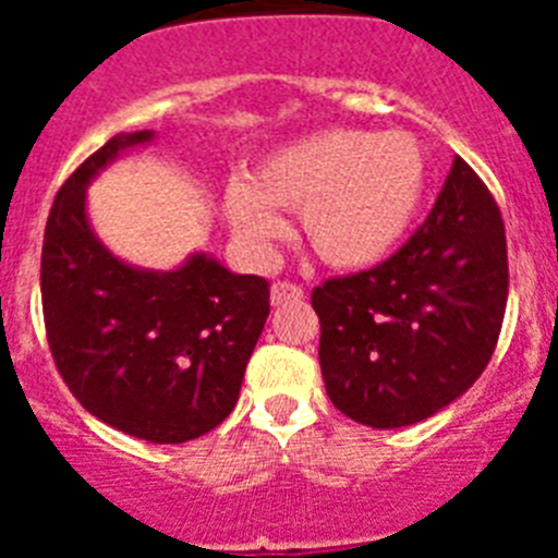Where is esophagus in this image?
<instances>
[{"label": "esophagus", "mask_w": 558, "mask_h": 558, "mask_svg": "<svg viewBox=\"0 0 558 558\" xmlns=\"http://www.w3.org/2000/svg\"><path fill=\"white\" fill-rule=\"evenodd\" d=\"M304 299V290L293 282H274L270 284V304L279 307V304H288V302H302Z\"/></svg>", "instance_id": "1"}]
</instances>
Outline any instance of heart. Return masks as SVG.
<instances>
[{
  "label": "heart",
  "mask_w": 558,
  "mask_h": 558,
  "mask_svg": "<svg viewBox=\"0 0 558 558\" xmlns=\"http://www.w3.org/2000/svg\"><path fill=\"white\" fill-rule=\"evenodd\" d=\"M430 165L408 131L329 128L268 153L223 192L231 231L256 259L284 234L276 209H299V231L322 263L374 268L405 243L425 204Z\"/></svg>",
  "instance_id": "heart-1"
}]
</instances>
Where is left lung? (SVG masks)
Listing matches in <instances>:
<instances>
[{
    "label": "left lung",
    "mask_w": 558,
    "mask_h": 558,
    "mask_svg": "<svg viewBox=\"0 0 558 558\" xmlns=\"http://www.w3.org/2000/svg\"><path fill=\"white\" fill-rule=\"evenodd\" d=\"M506 299L500 209L456 156L427 220L391 259L313 290L332 405L377 430L430 418L483 374Z\"/></svg>",
    "instance_id": "1"
}]
</instances>
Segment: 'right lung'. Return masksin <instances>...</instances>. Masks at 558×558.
<instances>
[{"mask_svg": "<svg viewBox=\"0 0 558 558\" xmlns=\"http://www.w3.org/2000/svg\"><path fill=\"white\" fill-rule=\"evenodd\" d=\"M153 136L117 133L56 195L41 251L44 324L63 383L92 416L153 445H184L234 411L270 290L206 251L172 270L140 268L95 234L88 184Z\"/></svg>", "mask_w": 558, "mask_h": 558, "instance_id": "right-lung-1", "label": "right lung"}]
</instances>
